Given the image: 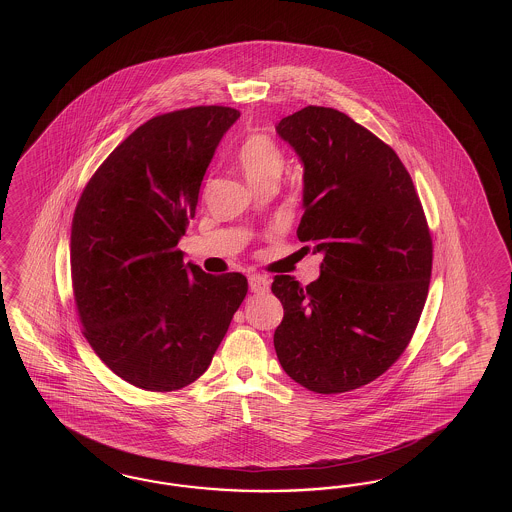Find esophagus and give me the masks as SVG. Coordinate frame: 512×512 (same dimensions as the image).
Wrapping results in <instances>:
<instances>
[{
	"label": "esophagus",
	"mask_w": 512,
	"mask_h": 512,
	"mask_svg": "<svg viewBox=\"0 0 512 512\" xmlns=\"http://www.w3.org/2000/svg\"><path fill=\"white\" fill-rule=\"evenodd\" d=\"M249 289H251V293H266L270 289V281L261 274H251L249 276Z\"/></svg>",
	"instance_id": "obj_1"
}]
</instances>
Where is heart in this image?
<instances>
[{
	"label": "heart",
	"mask_w": 512,
	"mask_h": 512,
	"mask_svg": "<svg viewBox=\"0 0 512 512\" xmlns=\"http://www.w3.org/2000/svg\"><path fill=\"white\" fill-rule=\"evenodd\" d=\"M238 161L253 186L278 180L285 167V155L278 144L264 135H251L238 148Z\"/></svg>",
	"instance_id": "1"
}]
</instances>
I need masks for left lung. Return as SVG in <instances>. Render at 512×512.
<instances>
[{
  "mask_svg": "<svg viewBox=\"0 0 512 512\" xmlns=\"http://www.w3.org/2000/svg\"><path fill=\"white\" fill-rule=\"evenodd\" d=\"M304 163L296 236L323 253L302 287L276 276L279 364L317 394L364 387L402 357L428 296L434 244L400 157L340 110L304 107L276 125Z\"/></svg>",
  "mask_w": 512,
  "mask_h": 512,
  "instance_id": "obj_1",
  "label": "left lung"
}]
</instances>
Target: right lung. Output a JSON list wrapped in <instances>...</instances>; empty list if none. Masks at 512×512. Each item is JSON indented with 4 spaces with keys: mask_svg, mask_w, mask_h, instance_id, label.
<instances>
[{
    "mask_svg": "<svg viewBox=\"0 0 512 512\" xmlns=\"http://www.w3.org/2000/svg\"><path fill=\"white\" fill-rule=\"evenodd\" d=\"M238 116L221 105L154 116L112 150L78 199V321L95 355L133 387L172 392L197 381L248 293L246 276L206 274L178 249L204 172Z\"/></svg>",
    "mask_w": 512,
    "mask_h": 512,
    "instance_id": "add662e5",
    "label": "right lung"
}]
</instances>
